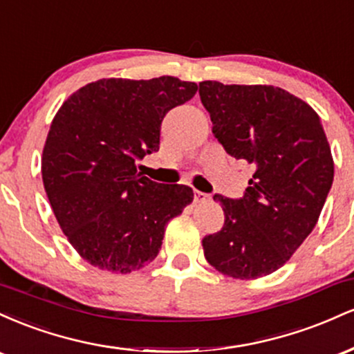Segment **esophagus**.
Masks as SVG:
<instances>
[{
  "instance_id": "obj_1",
  "label": "esophagus",
  "mask_w": 354,
  "mask_h": 354,
  "mask_svg": "<svg viewBox=\"0 0 354 354\" xmlns=\"http://www.w3.org/2000/svg\"><path fill=\"white\" fill-rule=\"evenodd\" d=\"M208 194L206 193H201V191H198V189H194V201L196 203H205V201H208Z\"/></svg>"
}]
</instances>
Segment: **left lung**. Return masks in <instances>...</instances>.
I'll return each instance as SVG.
<instances>
[{
	"label": "left lung",
	"mask_w": 354,
	"mask_h": 354,
	"mask_svg": "<svg viewBox=\"0 0 354 354\" xmlns=\"http://www.w3.org/2000/svg\"><path fill=\"white\" fill-rule=\"evenodd\" d=\"M203 106L225 151L253 168L238 200L214 194L225 225L203 238L208 263L236 279L279 270L316 226L333 185L319 116L281 88L200 83Z\"/></svg>",
	"instance_id": "left-lung-1"
}]
</instances>
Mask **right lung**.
<instances>
[{"label": "right lung", "instance_id": "add662e5", "mask_svg": "<svg viewBox=\"0 0 354 354\" xmlns=\"http://www.w3.org/2000/svg\"><path fill=\"white\" fill-rule=\"evenodd\" d=\"M196 89L173 76L100 80L56 113L43 149L44 189L89 265L123 274L143 268L160 253L169 219L193 201L189 186L151 181L136 161L160 149L166 113Z\"/></svg>", "mask_w": 354, "mask_h": 354}]
</instances>
